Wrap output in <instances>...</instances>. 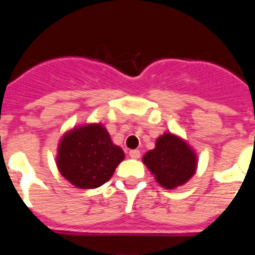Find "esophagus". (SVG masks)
<instances>
[{"label":"esophagus","mask_w":255,"mask_h":255,"mask_svg":"<svg viewBox=\"0 0 255 255\" xmlns=\"http://www.w3.org/2000/svg\"><path fill=\"white\" fill-rule=\"evenodd\" d=\"M129 155H130V157H131L132 159H138L139 157H140V152H139L138 149L130 150V152H129Z\"/></svg>","instance_id":"obj_1"}]
</instances>
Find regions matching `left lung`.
Wrapping results in <instances>:
<instances>
[{
  "label": "left lung",
  "instance_id": "obj_1",
  "mask_svg": "<svg viewBox=\"0 0 255 255\" xmlns=\"http://www.w3.org/2000/svg\"><path fill=\"white\" fill-rule=\"evenodd\" d=\"M143 163L162 188L173 190L194 176L198 155L194 148L179 135L166 131L155 140V147L143 155Z\"/></svg>",
  "mask_w": 255,
  "mask_h": 255
}]
</instances>
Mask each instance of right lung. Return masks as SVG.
<instances>
[{"instance_id": "right-lung-1", "label": "right lung", "mask_w": 255, "mask_h": 255, "mask_svg": "<svg viewBox=\"0 0 255 255\" xmlns=\"http://www.w3.org/2000/svg\"><path fill=\"white\" fill-rule=\"evenodd\" d=\"M125 158L101 123L84 124L67 130L57 145L60 173L78 189H96L111 179Z\"/></svg>"}]
</instances>
